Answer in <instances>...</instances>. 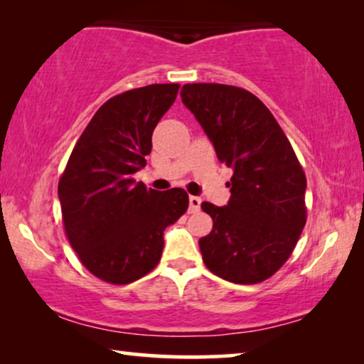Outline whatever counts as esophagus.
I'll use <instances>...</instances> for the list:
<instances>
[{"instance_id": "esophagus-1", "label": "esophagus", "mask_w": 364, "mask_h": 364, "mask_svg": "<svg viewBox=\"0 0 364 364\" xmlns=\"http://www.w3.org/2000/svg\"><path fill=\"white\" fill-rule=\"evenodd\" d=\"M200 203H202L200 197H196V196L188 197V210H191V213L200 210Z\"/></svg>"}]
</instances>
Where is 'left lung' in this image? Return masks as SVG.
<instances>
[{
    "label": "left lung",
    "mask_w": 364,
    "mask_h": 364,
    "mask_svg": "<svg viewBox=\"0 0 364 364\" xmlns=\"http://www.w3.org/2000/svg\"><path fill=\"white\" fill-rule=\"evenodd\" d=\"M183 106L233 171L230 198L203 202L213 227L198 240L213 275L240 285L272 277L291 255L306 222V177L277 119L257 96L225 84H186Z\"/></svg>",
    "instance_id": "1"
}]
</instances>
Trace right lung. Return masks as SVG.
Returning <instances> with one entry per match:
<instances>
[{
	"label": "right lung",
	"mask_w": 364,
	"mask_h": 364,
	"mask_svg": "<svg viewBox=\"0 0 364 364\" xmlns=\"http://www.w3.org/2000/svg\"><path fill=\"white\" fill-rule=\"evenodd\" d=\"M178 84H151L104 102L74 146L58 186L68 240L92 275L114 285L156 268L164 230L188 207L183 188L159 192L134 181L152 132Z\"/></svg>",
	"instance_id": "obj_1"
}]
</instances>
